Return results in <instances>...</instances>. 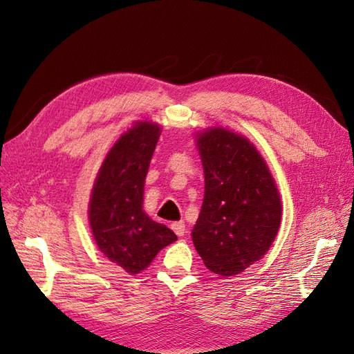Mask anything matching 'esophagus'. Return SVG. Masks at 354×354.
I'll return each instance as SVG.
<instances>
[{
	"instance_id": "esophagus-1",
	"label": "esophagus",
	"mask_w": 354,
	"mask_h": 354,
	"mask_svg": "<svg viewBox=\"0 0 354 354\" xmlns=\"http://www.w3.org/2000/svg\"><path fill=\"white\" fill-rule=\"evenodd\" d=\"M171 229L176 232L177 236H183V234L186 233V224H185V221H176L171 224Z\"/></svg>"
}]
</instances>
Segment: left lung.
<instances>
[{"label": "left lung", "mask_w": 354, "mask_h": 354, "mask_svg": "<svg viewBox=\"0 0 354 354\" xmlns=\"http://www.w3.org/2000/svg\"><path fill=\"white\" fill-rule=\"evenodd\" d=\"M205 195L192 241L208 269L243 272L269 251L281 226L274 180L255 146L226 128L198 136Z\"/></svg>", "instance_id": "left-lung-1"}]
</instances>
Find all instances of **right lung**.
<instances>
[{"mask_svg":"<svg viewBox=\"0 0 354 354\" xmlns=\"http://www.w3.org/2000/svg\"><path fill=\"white\" fill-rule=\"evenodd\" d=\"M160 136L153 122H136L104 158L91 190L90 226L104 257L137 274L152 263L176 233L143 211L145 180Z\"/></svg>","mask_w":354,"mask_h":354,"instance_id":"obj_1","label":"right lung"}]
</instances>
